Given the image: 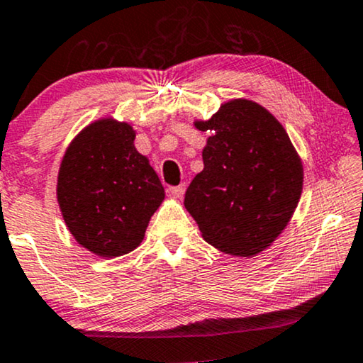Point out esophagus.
Segmentation results:
<instances>
[{"label": "esophagus", "mask_w": 363, "mask_h": 363, "mask_svg": "<svg viewBox=\"0 0 363 363\" xmlns=\"http://www.w3.org/2000/svg\"><path fill=\"white\" fill-rule=\"evenodd\" d=\"M184 192H186V186H184V184H181V186L167 189V196L172 197V199H181L184 196Z\"/></svg>", "instance_id": "1"}]
</instances>
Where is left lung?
<instances>
[{
    "mask_svg": "<svg viewBox=\"0 0 363 363\" xmlns=\"http://www.w3.org/2000/svg\"><path fill=\"white\" fill-rule=\"evenodd\" d=\"M194 126L211 136L184 206L202 238L222 253H262L298 207L304 179L298 151L283 125L253 100H228Z\"/></svg>",
    "mask_w": 363,
    "mask_h": 363,
    "instance_id": "left-lung-1",
    "label": "left lung"
}]
</instances>
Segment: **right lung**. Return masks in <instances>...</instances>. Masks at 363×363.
<instances>
[{
    "label": "right lung",
    "instance_id": "1",
    "mask_svg": "<svg viewBox=\"0 0 363 363\" xmlns=\"http://www.w3.org/2000/svg\"><path fill=\"white\" fill-rule=\"evenodd\" d=\"M135 138L130 123L105 116L86 125L60 161V213L80 247L96 257H121L140 247L164 201V187Z\"/></svg>",
    "mask_w": 363,
    "mask_h": 363
}]
</instances>
